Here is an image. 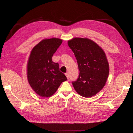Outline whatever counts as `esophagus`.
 <instances>
[{
	"label": "esophagus",
	"instance_id": "esophagus-1",
	"mask_svg": "<svg viewBox=\"0 0 133 133\" xmlns=\"http://www.w3.org/2000/svg\"><path fill=\"white\" fill-rule=\"evenodd\" d=\"M65 74V75H66V78H67L68 79H69V73H66Z\"/></svg>",
	"mask_w": 133,
	"mask_h": 133
}]
</instances>
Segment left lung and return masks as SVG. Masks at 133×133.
<instances>
[{"label": "left lung", "mask_w": 133, "mask_h": 133, "mask_svg": "<svg viewBox=\"0 0 133 133\" xmlns=\"http://www.w3.org/2000/svg\"><path fill=\"white\" fill-rule=\"evenodd\" d=\"M77 60L79 75L72 84L75 91L84 97L96 95L105 86L109 65L105 52L88 38H74L68 42Z\"/></svg>", "instance_id": "left-lung-1"}]
</instances>
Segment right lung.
I'll use <instances>...</instances> for the list:
<instances>
[{
	"mask_svg": "<svg viewBox=\"0 0 133 133\" xmlns=\"http://www.w3.org/2000/svg\"><path fill=\"white\" fill-rule=\"evenodd\" d=\"M63 41L52 38L43 39L31 50L27 64V78L30 87L44 98L53 95L66 76L59 70V64L52 61V57Z\"/></svg>",
	"mask_w": 133,
	"mask_h": 133,
	"instance_id": "right-lung-1",
	"label": "right lung"
}]
</instances>
